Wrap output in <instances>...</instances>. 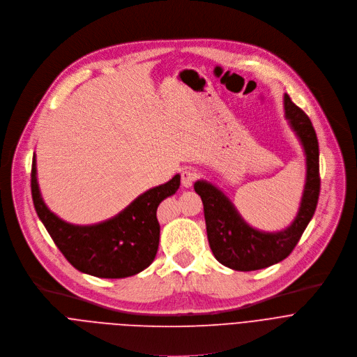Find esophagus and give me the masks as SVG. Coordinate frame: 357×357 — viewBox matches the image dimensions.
Returning <instances> with one entry per match:
<instances>
[{"label": "esophagus", "instance_id": "34e87169", "mask_svg": "<svg viewBox=\"0 0 357 357\" xmlns=\"http://www.w3.org/2000/svg\"><path fill=\"white\" fill-rule=\"evenodd\" d=\"M197 178V173L191 169H185L183 173H181V184L185 187V188H190L194 181Z\"/></svg>", "mask_w": 357, "mask_h": 357}]
</instances>
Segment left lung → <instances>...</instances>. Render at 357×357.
<instances>
[{
	"label": "left lung",
	"mask_w": 357,
	"mask_h": 357,
	"mask_svg": "<svg viewBox=\"0 0 357 357\" xmlns=\"http://www.w3.org/2000/svg\"><path fill=\"white\" fill-rule=\"evenodd\" d=\"M284 115L298 137L305 156V184L294 221L286 229L264 232L250 227L229 197L205 180L194 183L204 204L209 248L215 259L238 271H253L286 259L314 217L319 198V146L315 129L289 94H284Z\"/></svg>",
	"instance_id": "1"
}]
</instances>
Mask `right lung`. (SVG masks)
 Instances as JSON below:
<instances>
[{
	"label": "right lung",
	"mask_w": 357,
	"mask_h": 357,
	"mask_svg": "<svg viewBox=\"0 0 357 357\" xmlns=\"http://www.w3.org/2000/svg\"><path fill=\"white\" fill-rule=\"evenodd\" d=\"M180 174L135 198L115 217L91 225L63 221L45 204L32 160L31 190L36 213L63 256L79 271L100 278H125L144 271L156 257L160 225L159 204L176 194Z\"/></svg>",
	"instance_id": "add662e5"
}]
</instances>
